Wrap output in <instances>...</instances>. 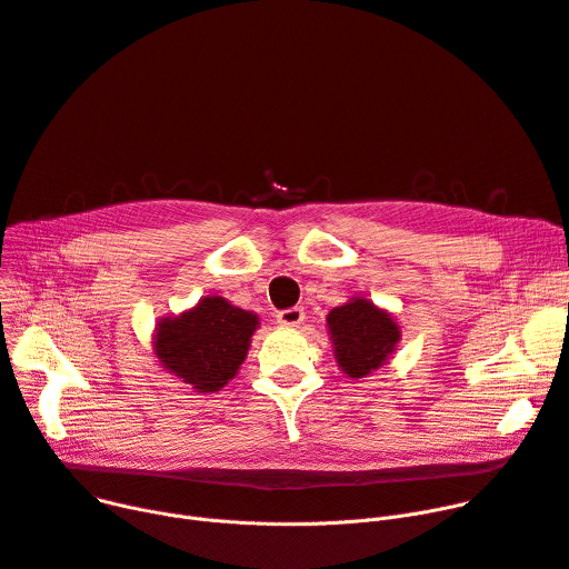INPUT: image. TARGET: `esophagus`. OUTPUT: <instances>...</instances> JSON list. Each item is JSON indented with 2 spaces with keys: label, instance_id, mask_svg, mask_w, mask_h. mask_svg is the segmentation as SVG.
Here are the masks:
<instances>
[{
  "label": "esophagus",
  "instance_id": "1",
  "mask_svg": "<svg viewBox=\"0 0 569 569\" xmlns=\"http://www.w3.org/2000/svg\"><path fill=\"white\" fill-rule=\"evenodd\" d=\"M305 320H307V313L301 307H290L277 313V322L283 327H299Z\"/></svg>",
  "mask_w": 569,
  "mask_h": 569
}]
</instances>
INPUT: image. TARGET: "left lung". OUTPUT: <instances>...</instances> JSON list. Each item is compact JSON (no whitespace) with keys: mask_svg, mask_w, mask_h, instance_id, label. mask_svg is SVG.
I'll use <instances>...</instances> for the list:
<instances>
[{"mask_svg":"<svg viewBox=\"0 0 569 569\" xmlns=\"http://www.w3.org/2000/svg\"><path fill=\"white\" fill-rule=\"evenodd\" d=\"M327 327L336 363L352 380L385 366L400 340V327L391 313L361 297L331 309Z\"/></svg>","mask_w":569,"mask_h":569,"instance_id":"1","label":"left lung"}]
</instances>
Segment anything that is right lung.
Listing matches in <instances>:
<instances>
[{"label":"right lung","mask_w":569,"mask_h":569,"mask_svg":"<svg viewBox=\"0 0 569 569\" xmlns=\"http://www.w3.org/2000/svg\"><path fill=\"white\" fill-rule=\"evenodd\" d=\"M258 316L223 297H203L194 309L162 318L153 350L162 368L199 393H214L233 380L247 359Z\"/></svg>","instance_id":"obj_1"}]
</instances>
